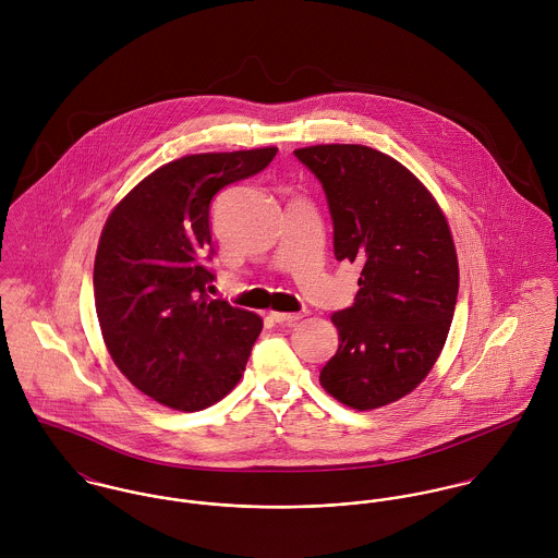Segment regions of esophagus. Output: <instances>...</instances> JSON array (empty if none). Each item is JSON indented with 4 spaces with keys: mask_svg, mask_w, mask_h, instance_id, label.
Here are the masks:
<instances>
[{
    "mask_svg": "<svg viewBox=\"0 0 558 558\" xmlns=\"http://www.w3.org/2000/svg\"><path fill=\"white\" fill-rule=\"evenodd\" d=\"M270 318L275 319V322H279V324H292V322L303 318V314H283V312H272V314H270Z\"/></svg>",
    "mask_w": 558,
    "mask_h": 558,
    "instance_id": "34e87169",
    "label": "esophagus"
}]
</instances>
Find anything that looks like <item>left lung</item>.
<instances>
[{"label":"left lung","instance_id":"left-lung-1","mask_svg":"<svg viewBox=\"0 0 558 558\" xmlns=\"http://www.w3.org/2000/svg\"><path fill=\"white\" fill-rule=\"evenodd\" d=\"M294 155L324 189L335 257L361 264L352 307L330 316L339 348L319 385L354 410L387 405L416 389L445 345L460 288L449 223L432 193L374 148Z\"/></svg>","mask_w":558,"mask_h":558}]
</instances>
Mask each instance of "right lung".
<instances>
[{
	"label": "right lung",
	"mask_w": 558,
	"mask_h": 558,
	"mask_svg": "<svg viewBox=\"0 0 558 558\" xmlns=\"http://www.w3.org/2000/svg\"><path fill=\"white\" fill-rule=\"evenodd\" d=\"M277 148L171 160L107 219L94 259V303L118 369L148 398L202 410L226 398L248 361L262 318L210 299V202L259 173Z\"/></svg>",
	"instance_id": "right-lung-1"
}]
</instances>
